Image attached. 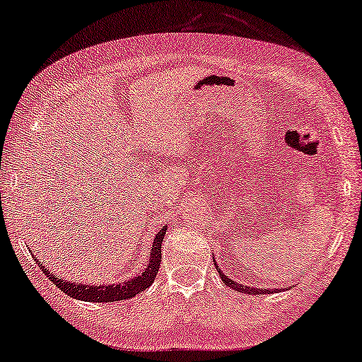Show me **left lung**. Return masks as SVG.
Wrapping results in <instances>:
<instances>
[{"label":"left lung","instance_id":"1","mask_svg":"<svg viewBox=\"0 0 362 362\" xmlns=\"http://www.w3.org/2000/svg\"><path fill=\"white\" fill-rule=\"evenodd\" d=\"M217 272H219L221 279L222 281L227 286H230V288H234L235 291H242V293H247V295H264V293H272V291L275 290H265V288H252V286H245V285H237L234 280H230L229 276L224 275V272H221V269H217Z\"/></svg>","mask_w":362,"mask_h":362}]
</instances>
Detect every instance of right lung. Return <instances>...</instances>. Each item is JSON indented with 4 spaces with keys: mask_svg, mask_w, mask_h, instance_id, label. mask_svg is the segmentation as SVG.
Segmentation results:
<instances>
[{
    "mask_svg": "<svg viewBox=\"0 0 362 362\" xmlns=\"http://www.w3.org/2000/svg\"><path fill=\"white\" fill-rule=\"evenodd\" d=\"M168 227H163V229L158 232L155 237V242L151 245L150 252V260H148V265L145 272H141L138 276H133L130 281H125V284H112V285H82V284H72V281H66L61 276L52 275L46 267L39 264L36 257H33L34 260L37 262L39 269L44 272V275L49 276V280L52 281L54 285L57 286L59 290L64 291V293L72 296L76 300L82 301H103V303H113V301L120 300H128L132 296L141 293L143 290H146L153 281H155V276L160 270L161 264V242L165 239Z\"/></svg>",
    "mask_w": 362,
    "mask_h": 362,
    "instance_id": "add662e5",
    "label": "right lung"
}]
</instances>
